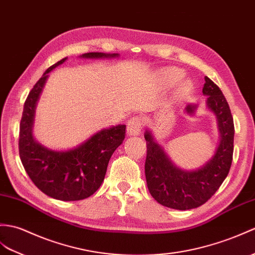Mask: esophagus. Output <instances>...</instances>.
<instances>
[{
  "mask_svg": "<svg viewBox=\"0 0 255 255\" xmlns=\"http://www.w3.org/2000/svg\"><path fill=\"white\" fill-rule=\"evenodd\" d=\"M142 121L139 117H133L127 123V131L130 135H138L141 133Z\"/></svg>",
  "mask_w": 255,
  "mask_h": 255,
  "instance_id": "esophagus-1",
  "label": "esophagus"
}]
</instances>
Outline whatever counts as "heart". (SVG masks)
<instances>
[{
	"label": "heart",
	"instance_id": "heart-1",
	"mask_svg": "<svg viewBox=\"0 0 255 255\" xmlns=\"http://www.w3.org/2000/svg\"><path fill=\"white\" fill-rule=\"evenodd\" d=\"M185 73L180 68L166 67L158 72V81L164 88H171L183 78ZM192 92V84L189 80H182L177 87L176 94L179 98H187Z\"/></svg>",
	"mask_w": 255,
	"mask_h": 255
}]
</instances>
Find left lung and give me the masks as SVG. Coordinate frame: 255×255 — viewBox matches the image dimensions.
Instances as JSON below:
<instances>
[{
    "instance_id": "obj_1",
    "label": "left lung",
    "mask_w": 255,
    "mask_h": 255,
    "mask_svg": "<svg viewBox=\"0 0 255 255\" xmlns=\"http://www.w3.org/2000/svg\"><path fill=\"white\" fill-rule=\"evenodd\" d=\"M203 94L206 108L216 116L220 143L202 166L186 170L171 161L164 147L158 144L151 130H145V178L151 195L159 204L186 211L204 204L226 178L233 162L235 127L229 105L221 89L209 77L204 78Z\"/></svg>"
}]
</instances>
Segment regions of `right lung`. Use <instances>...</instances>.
<instances>
[{
	"instance_id": "add662e5",
	"label": "right lung",
	"mask_w": 255,
	"mask_h": 255,
	"mask_svg": "<svg viewBox=\"0 0 255 255\" xmlns=\"http://www.w3.org/2000/svg\"><path fill=\"white\" fill-rule=\"evenodd\" d=\"M82 58H116L117 53L91 52ZM67 57L52 65L29 92L23 105L19 128V156L32 182L49 197L61 201L89 198L102 185L111 156L126 134V125L103 128L82 143L65 151L52 150L33 137L37 104L49 74Z\"/></svg>"
}]
</instances>
